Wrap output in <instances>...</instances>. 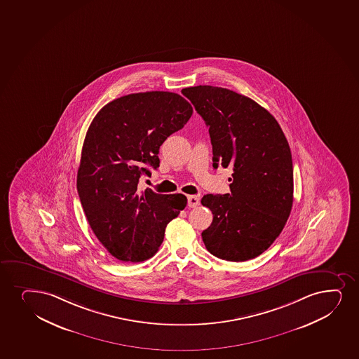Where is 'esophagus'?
Instances as JSON below:
<instances>
[{"label":"esophagus","instance_id":"34e87169","mask_svg":"<svg viewBox=\"0 0 359 359\" xmlns=\"http://www.w3.org/2000/svg\"><path fill=\"white\" fill-rule=\"evenodd\" d=\"M199 198L197 196H189L187 198V205L190 208L198 207Z\"/></svg>","mask_w":359,"mask_h":359}]
</instances>
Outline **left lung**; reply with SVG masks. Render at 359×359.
<instances>
[{
    "label": "left lung",
    "instance_id": "1",
    "mask_svg": "<svg viewBox=\"0 0 359 359\" xmlns=\"http://www.w3.org/2000/svg\"><path fill=\"white\" fill-rule=\"evenodd\" d=\"M182 93L209 127L214 168H233L231 194L202 198L214 215L202 232L204 245L226 261L257 257L291 214L293 165L286 137L268 110L241 93L210 85Z\"/></svg>",
    "mask_w": 359,
    "mask_h": 359
}]
</instances>
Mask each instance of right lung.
I'll use <instances>...</instances> for the list:
<instances>
[{
  "label": "right lung",
  "instance_id": "obj_1",
  "mask_svg": "<svg viewBox=\"0 0 359 359\" xmlns=\"http://www.w3.org/2000/svg\"><path fill=\"white\" fill-rule=\"evenodd\" d=\"M192 106L168 91L131 93L103 107L85 137L76 190L90 227L108 252L143 262L160 249L167 224L186 207L182 194L140 191L160 167V147L182 130Z\"/></svg>",
  "mask_w": 359,
  "mask_h": 359
}]
</instances>
